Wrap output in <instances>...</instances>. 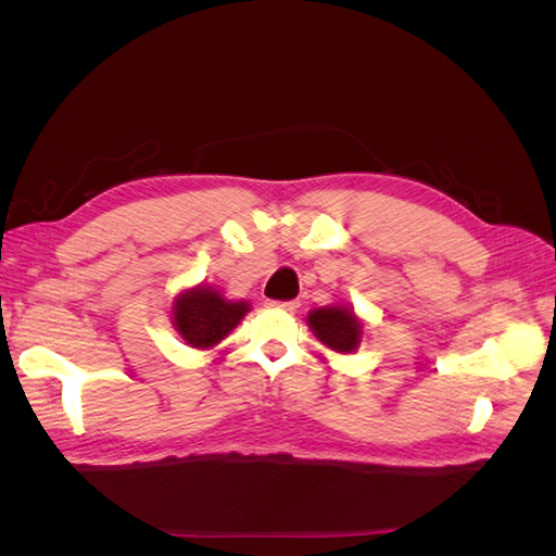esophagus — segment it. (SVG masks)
<instances>
[{
    "label": "esophagus",
    "mask_w": 556,
    "mask_h": 556,
    "mask_svg": "<svg viewBox=\"0 0 556 556\" xmlns=\"http://www.w3.org/2000/svg\"><path fill=\"white\" fill-rule=\"evenodd\" d=\"M269 305H271V308L285 311V313H296L301 303L299 301H269Z\"/></svg>",
    "instance_id": "1"
}]
</instances>
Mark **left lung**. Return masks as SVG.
Instances as JSON below:
<instances>
[{
	"label": "left lung",
	"instance_id": "8db88e82",
	"mask_svg": "<svg viewBox=\"0 0 556 556\" xmlns=\"http://www.w3.org/2000/svg\"><path fill=\"white\" fill-rule=\"evenodd\" d=\"M308 325L313 329V334L332 351L351 353L361 344L363 325L356 313L351 308H344V305H327V308L311 311Z\"/></svg>",
	"mask_w": 556,
	"mask_h": 556
}]
</instances>
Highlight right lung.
<instances>
[{
  "instance_id": "right-lung-1",
  "label": "right lung",
  "mask_w": 556,
  "mask_h": 556,
  "mask_svg": "<svg viewBox=\"0 0 556 556\" xmlns=\"http://www.w3.org/2000/svg\"><path fill=\"white\" fill-rule=\"evenodd\" d=\"M251 311L245 301H227L212 287L184 291L174 301V327L193 349H210L229 337L231 329Z\"/></svg>"
}]
</instances>
